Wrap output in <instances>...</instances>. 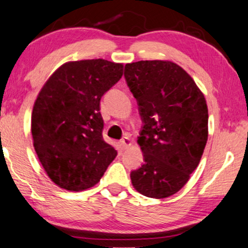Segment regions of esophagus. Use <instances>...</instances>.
<instances>
[{"label": "esophagus", "instance_id": "esophagus-1", "mask_svg": "<svg viewBox=\"0 0 248 248\" xmlns=\"http://www.w3.org/2000/svg\"><path fill=\"white\" fill-rule=\"evenodd\" d=\"M131 144V139H130V137H128V135H125V137L122 139L121 140V145L123 148H126V147H128V145Z\"/></svg>", "mask_w": 248, "mask_h": 248}]
</instances>
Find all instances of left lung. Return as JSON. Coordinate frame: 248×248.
Masks as SVG:
<instances>
[{"label":"left lung","instance_id":"8db88e82","mask_svg":"<svg viewBox=\"0 0 248 248\" xmlns=\"http://www.w3.org/2000/svg\"><path fill=\"white\" fill-rule=\"evenodd\" d=\"M124 78L137 99L143 164L131 171L134 188L154 199L177 193L198 167L208 140V107L194 80L177 64L139 61Z\"/></svg>","mask_w":248,"mask_h":248}]
</instances>
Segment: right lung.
Wrapping results in <instances>:
<instances>
[{
	"instance_id": "right-lung-1",
	"label": "right lung",
	"mask_w": 248,
	"mask_h": 248,
	"mask_svg": "<svg viewBox=\"0 0 248 248\" xmlns=\"http://www.w3.org/2000/svg\"><path fill=\"white\" fill-rule=\"evenodd\" d=\"M123 76L106 60L63 64L33 105V147L48 177L67 191L96 185L117 151L104 141L100 99Z\"/></svg>"
}]
</instances>
